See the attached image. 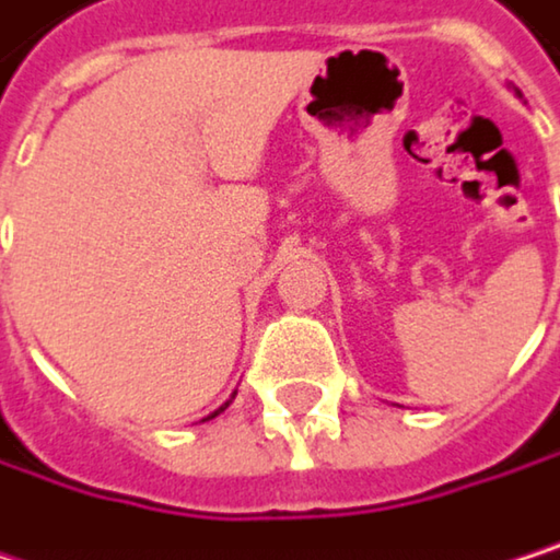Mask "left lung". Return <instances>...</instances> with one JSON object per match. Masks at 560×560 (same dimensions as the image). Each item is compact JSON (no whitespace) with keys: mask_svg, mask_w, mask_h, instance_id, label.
<instances>
[{"mask_svg":"<svg viewBox=\"0 0 560 560\" xmlns=\"http://www.w3.org/2000/svg\"><path fill=\"white\" fill-rule=\"evenodd\" d=\"M512 91H515V94H518V97H522V91H518V88H512Z\"/></svg>","mask_w":560,"mask_h":560,"instance_id":"left-lung-1","label":"left lung"}]
</instances>
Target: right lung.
<instances>
[{
    "instance_id": "obj_1",
    "label": "right lung",
    "mask_w": 560,
    "mask_h": 560,
    "mask_svg": "<svg viewBox=\"0 0 560 560\" xmlns=\"http://www.w3.org/2000/svg\"><path fill=\"white\" fill-rule=\"evenodd\" d=\"M232 400H235V394H232V397H229V400H225V404H222V407H219V410H212V413H209V417H202V423H206V420H212V417H219V413H222V410H225V407H229V404H232Z\"/></svg>"
}]
</instances>
